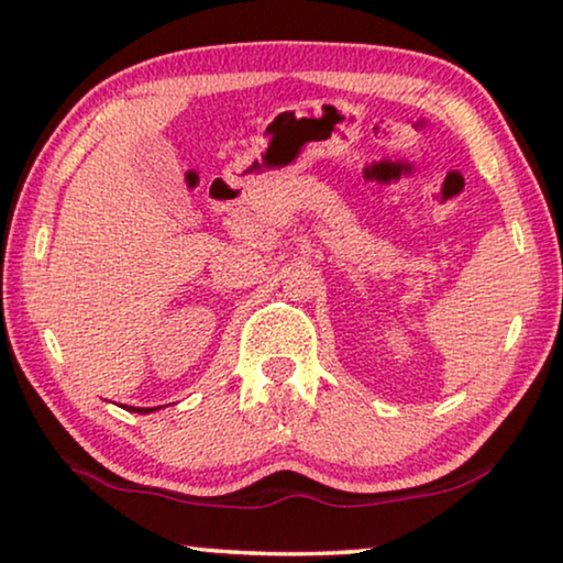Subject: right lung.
I'll use <instances>...</instances> for the list:
<instances>
[{
	"mask_svg": "<svg viewBox=\"0 0 563 563\" xmlns=\"http://www.w3.org/2000/svg\"><path fill=\"white\" fill-rule=\"evenodd\" d=\"M125 409H131V412H139V415H148V412H154V409H158V407H125Z\"/></svg>",
	"mask_w": 563,
	"mask_h": 563,
	"instance_id": "add662e5",
	"label": "right lung"
}]
</instances>
